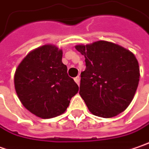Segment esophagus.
Returning a JSON list of instances; mask_svg holds the SVG:
<instances>
[{"label": "esophagus", "mask_w": 149, "mask_h": 149, "mask_svg": "<svg viewBox=\"0 0 149 149\" xmlns=\"http://www.w3.org/2000/svg\"><path fill=\"white\" fill-rule=\"evenodd\" d=\"M74 81H76V83H77V85H79V84H80V77H79V76L76 77L74 78Z\"/></svg>", "instance_id": "obj_1"}]
</instances>
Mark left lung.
Here are the masks:
<instances>
[{"mask_svg":"<svg viewBox=\"0 0 149 149\" xmlns=\"http://www.w3.org/2000/svg\"><path fill=\"white\" fill-rule=\"evenodd\" d=\"M75 48L85 56L79 94L88 110L104 118L123 112L139 86V62L133 52L106 41L77 45Z\"/></svg>","mask_w":149,"mask_h":149,"instance_id":"obj_1","label":"left lung"}]
</instances>
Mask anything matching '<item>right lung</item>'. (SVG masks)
Masks as SVG:
<instances>
[{
	"instance_id": "1",
	"label": "right lung",
	"mask_w": 149,
	"mask_h": 149,
	"mask_svg": "<svg viewBox=\"0 0 149 149\" xmlns=\"http://www.w3.org/2000/svg\"><path fill=\"white\" fill-rule=\"evenodd\" d=\"M62 58V50L47 44L30 52L16 68V94L23 106L36 117L52 118L61 115L78 92Z\"/></svg>"
}]
</instances>
